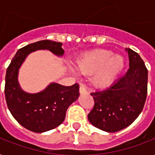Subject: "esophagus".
<instances>
[{
	"mask_svg": "<svg viewBox=\"0 0 155 155\" xmlns=\"http://www.w3.org/2000/svg\"><path fill=\"white\" fill-rule=\"evenodd\" d=\"M80 93H81V94L87 93V91H86L85 87H84V86H81V87H80Z\"/></svg>",
	"mask_w": 155,
	"mask_h": 155,
	"instance_id": "obj_1",
	"label": "esophagus"
}]
</instances>
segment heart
<instances>
[{
    "mask_svg": "<svg viewBox=\"0 0 155 155\" xmlns=\"http://www.w3.org/2000/svg\"><path fill=\"white\" fill-rule=\"evenodd\" d=\"M125 66L122 55L110 50L99 49L79 57L75 67L81 74H91V82L96 88L104 89L111 85Z\"/></svg>",
    "mask_w": 155,
    "mask_h": 155,
    "instance_id": "obj_1",
    "label": "heart"
}]
</instances>
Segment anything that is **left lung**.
Wrapping results in <instances>:
<instances>
[{
  "label": "left lung",
  "mask_w": 155,
  "mask_h": 155,
  "mask_svg": "<svg viewBox=\"0 0 155 155\" xmlns=\"http://www.w3.org/2000/svg\"><path fill=\"white\" fill-rule=\"evenodd\" d=\"M129 69L103 91L91 93L95 101L90 123L101 130L115 133L134 123L143 111L148 90V70L138 53L130 48Z\"/></svg>",
  "instance_id": "left-lung-1"
}]
</instances>
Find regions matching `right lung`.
<instances>
[{
    "mask_svg": "<svg viewBox=\"0 0 155 155\" xmlns=\"http://www.w3.org/2000/svg\"><path fill=\"white\" fill-rule=\"evenodd\" d=\"M48 50L56 56L64 54L62 43L42 40L18 49L6 70L5 96L12 115L21 126L34 133H44L64 122L68 107L80 96L79 85L64 86L52 82L38 93L24 91L18 82L19 69L29 54Z\"/></svg>",
    "mask_w": 155,
    "mask_h": 155,
    "instance_id": "obj_1",
    "label": "right lung"
}]
</instances>
